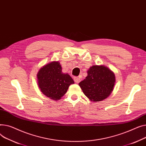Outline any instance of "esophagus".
<instances>
[{
  "mask_svg": "<svg viewBox=\"0 0 146 146\" xmlns=\"http://www.w3.org/2000/svg\"><path fill=\"white\" fill-rule=\"evenodd\" d=\"M74 81H75L76 83H79V82H80V81H81V80H80V78H79V77H76V76L74 77Z\"/></svg>",
  "mask_w": 146,
  "mask_h": 146,
  "instance_id": "34e87169",
  "label": "esophagus"
}]
</instances>
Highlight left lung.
<instances>
[{"label": "left lung", "instance_id": "1", "mask_svg": "<svg viewBox=\"0 0 146 146\" xmlns=\"http://www.w3.org/2000/svg\"><path fill=\"white\" fill-rule=\"evenodd\" d=\"M85 79L79 83L82 92L91 102L107 98L112 92L115 82L114 73L106 66L92 65Z\"/></svg>", "mask_w": 146, "mask_h": 146}]
</instances>
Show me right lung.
Here are the masks:
<instances>
[{
    "instance_id": "add662e5",
    "label": "right lung",
    "mask_w": 146,
    "mask_h": 146,
    "mask_svg": "<svg viewBox=\"0 0 146 146\" xmlns=\"http://www.w3.org/2000/svg\"><path fill=\"white\" fill-rule=\"evenodd\" d=\"M38 85L42 93L51 100L58 101L68 91L74 80L62 72L59 61L50 62L40 68L37 74Z\"/></svg>"
}]
</instances>
